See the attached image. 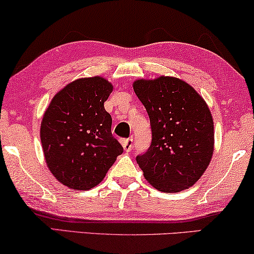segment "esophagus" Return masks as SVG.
<instances>
[{
    "label": "esophagus",
    "mask_w": 254,
    "mask_h": 254,
    "mask_svg": "<svg viewBox=\"0 0 254 254\" xmlns=\"http://www.w3.org/2000/svg\"><path fill=\"white\" fill-rule=\"evenodd\" d=\"M121 144H123L125 151H130L131 148H133V139H130V137L123 139L121 140Z\"/></svg>",
    "instance_id": "esophagus-1"
}]
</instances>
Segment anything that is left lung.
Masks as SVG:
<instances>
[{"label": "left lung", "mask_w": 254, "mask_h": 254, "mask_svg": "<svg viewBox=\"0 0 254 254\" xmlns=\"http://www.w3.org/2000/svg\"><path fill=\"white\" fill-rule=\"evenodd\" d=\"M134 92L149 115L151 142L136 162L151 186L179 192L195 184L213 153V121L205 101L173 77L137 80Z\"/></svg>", "instance_id": "obj_1"}]
</instances>
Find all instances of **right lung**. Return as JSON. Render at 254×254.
I'll return each instance as SVG.
<instances>
[{
	"mask_svg": "<svg viewBox=\"0 0 254 254\" xmlns=\"http://www.w3.org/2000/svg\"><path fill=\"white\" fill-rule=\"evenodd\" d=\"M112 85L100 77L78 79L55 95L41 126L49 169L72 189L88 190L104 180L124 148L111 133L104 103Z\"/></svg>",
	"mask_w": 254,
	"mask_h": 254,
	"instance_id": "1",
	"label": "right lung"
}]
</instances>
